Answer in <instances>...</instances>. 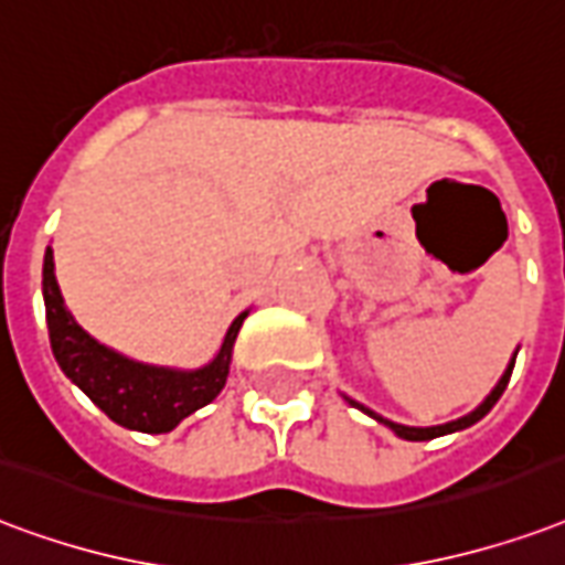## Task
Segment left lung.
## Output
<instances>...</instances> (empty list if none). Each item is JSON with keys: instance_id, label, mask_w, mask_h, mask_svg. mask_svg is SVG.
Returning a JSON list of instances; mask_svg holds the SVG:
<instances>
[{"instance_id": "left-lung-1", "label": "left lung", "mask_w": 565, "mask_h": 565, "mask_svg": "<svg viewBox=\"0 0 565 565\" xmlns=\"http://www.w3.org/2000/svg\"><path fill=\"white\" fill-rule=\"evenodd\" d=\"M509 377H512V365H509V371H505L503 377H500V383H497V388L488 395V398L476 407L470 416H461V419H455V422H446V425H437V428H407V425H398V422H388V419H380L377 413H371L367 407H362V404H356V401H350L353 407H359L362 413H367V416H374L377 422H383V425H388L392 431L398 434V437H404V440H434V437H443V434H452V431H461V428H470L473 422H479L484 416V413L491 411L497 404V398L503 395V388L505 383H509Z\"/></svg>"}]
</instances>
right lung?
<instances>
[{"mask_svg": "<svg viewBox=\"0 0 565 565\" xmlns=\"http://www.w3.org/2000/svg\"><path fill=\"white\" fill-rule=\"evenodd\" d=\"M44 308H47L50 347L65 377L74 380L116 425L146 434L173 431L185 416L206 407L218 395L227 383L233 341L239 335L242 320L248 317L239 315L233 320L215 362L200 371L140 365L98 344L74 323V317L62 302L50 248L44 254Z\"/></svg>", "mask_w": 565, "mask_h": 565, "instance_id": "add662e5", "label": "right lung"}]
</instances>
